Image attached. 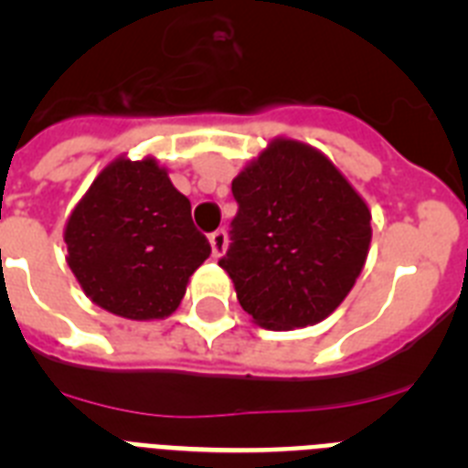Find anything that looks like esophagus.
I'll use <instances>...</instances> for the list:
<instances>
[{
    "mask_svg": "<svg viewBox=\"0 0 468 468\" xmlns=\"http://www.w3.org/2000/svg\"><path fill=\"white\" fill-rule=\"evenodd\" d=\"M208 243H210V253H213V258L220 260L227 250V234L222 229L213 231V234L208 237Z\"/></svg>",
    "mask_w": 468,
    "mask_h": 468,
    "instance_id": "esophagus-1",
    "label": "esophagus"
}]
</instances>
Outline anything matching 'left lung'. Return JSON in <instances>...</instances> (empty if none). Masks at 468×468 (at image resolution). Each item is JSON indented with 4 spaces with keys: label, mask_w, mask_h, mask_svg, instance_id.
<instances>
[{
    "label": "left lung",
    "mask_w": 468,
    "mask_h": 468,
    "mask_svg": "<svg viewBox=\"0 0 468 468\" xmlns=\"http://www.w3.org/2000/svg\"><path fill=\"white\" fill-rule=\"evenodd\" d=\"M239 213L220 267L239 304L267 330L321 324L366 264V198L321 150L274 138L231 180Z\"/></svg>",
    "instance_id": "1"
}]
</instances>
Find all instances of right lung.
Listing matches in <instances>:
<instances>
[{
  "label": "right lung",
  "mask_w": 468,
  "mask_h": 468,
  "mask_svg": "<svg viewBox=\"0 0 468 468\" xmlns=\"http://www.w3.org/2000/svg\"><path fill=\"white\" fill-rule=\"evenodd\" d=\"M63 239L84 295L128 321L171 316L210 255L189 198L154 156L110 161L69 213Z\"/></svg>",
  "instance_id": "obj_1"
}]
</instances>
